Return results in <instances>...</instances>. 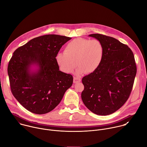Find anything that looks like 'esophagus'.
I'll list each match as a JSON object with an SVG mask.
<instances>
[{"mask_svg":"<svg viewBox=\"0 0 147 147\" xmlns=\"http://www.w3.org/2000/svg\"><path fill=\"white\" fill-rule=\"evenodd\" d=\"M80 81H81V78L80 77H74L73 82L74 83H77V82H80Z\"/></svg>","mask_w":147,"mask_h":147,"instance_id":"obj_1","label":"esophagus"}]
</instances>
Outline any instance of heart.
<instances>
[{
  "label": "heart",
  "instance_id": "b5f03b06",
  "mask_svg": "<svg viewBox=\"0 0 147 147\" xmlns=\"http://www.w3.org/2000/svg\"><path fill=\"white\" fill-rule=\"evenodd\" d=\"M103 56V47L98 39L77 38L66 45L64 53H57L55 57L61 71L70 73L78 66L77 74L91 73L100 66Z\"/></svg>",
  "mask_w": 147,
  "mask_h": 147
}]
</instances>
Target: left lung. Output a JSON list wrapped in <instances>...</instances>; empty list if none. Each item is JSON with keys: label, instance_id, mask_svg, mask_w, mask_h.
I'll list each match as a JSON object with an SVG mask.
<instances>
[{"label": "left lung", "instance_id": "1", "mask_svg": "<svg viewBox=\"0 0 147 147\" xmlns=\"http://www.w3.org/2000/svg\"><path fill=\"white\" fill-rule=\"evenodd\" d=\"M89 36L101 42L103 56L99 67L82 78L81 98L94 113L108 115L129 98L137 73L134 56L127 45L113 37L100 34Z\"/></svg>", "mask_w": 147, "mask_h": 147}]
</instances>
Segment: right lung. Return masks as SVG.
<instances>
[{"label":"right lung","mask_w":147,"mask_h":147,"mask_svg":"<svg viewBox=\"0 0 147 147\" xmlns=\"http://www.w3.org/2000/svg\"><path fill=\"white\" fill-rule=\"evenodd\" d=\"M71 38L49 34L35 38L13 53L7 67L11 91L28 111L47 113L61 100L73 84L70 74L59 70L55 57ZM38 69L31 71L32 65Z\"/></svg>","instance_id":"add662e5"}]
</instances>
